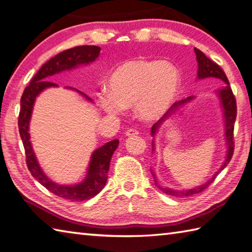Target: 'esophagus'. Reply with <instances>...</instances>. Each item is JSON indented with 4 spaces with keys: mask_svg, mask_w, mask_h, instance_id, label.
Here are the masks:
<instances>
[{
    "mask_svg": "<svg viewBox=\"0 0 252 252\" xmlns=\"http://www.w3.org/2000/svg\"><path fill=\"white\" fill-rule=\"evenodd\" d=\"M138 133H139V131H138L137 129H135V128H129V129H127L125 135L127 137H133V136H137Z\"/></svg>",
    "mask_w": 252,
    "mask_h": 252,
    "instance_id": "1",
    "label": "esophagus"
}]
</instances>
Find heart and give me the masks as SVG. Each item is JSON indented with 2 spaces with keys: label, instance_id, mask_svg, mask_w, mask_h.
<instances>
[{
  "label": "heart",
  "instance_id": "obj_1",
  "mask_svg": "<svg viewBox=\"0 0 252 252\" xmlns=\"http://www.w3.org/2000/svg\"><path fill=\"white\" fill-rule=\"evenodd\" d=\"M181 73L169 62L133 59L123 62L112 71L99 102L105 112L117 115L123 106L136 103L141 119H160L175 102L181 88Z\"/></svg>",
  "mask_w": 252,
  "mask_h": 252
}]
</instances>
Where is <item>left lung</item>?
<instances>
[{"instance_id": "1", "label": "left lung", "mask_w": 252, "mask_h": 252, "mask_svg": "<svg viewBox=\"0 0 252 252\" xmlns=\"http://www.w3.org/2000/svg\"><path fill=\"white\" fill-rule=\"evenodd\" d=\"M194 53L197 55V61H198V78L199 79H203V78H208V77H213V78H219L222 79L226 86L224 87L223 89L219 90V95L220 97V101H222V106L224 109V117H225V129H226V132H225V136H226V145H227V156L226 158H225V162L222 165V167L220 168V171L217 172V174H214V176L205 183L204 185L197 188L193 189H188V190H174V189H168V188H163L161 187L160 185H158L157 182V177L155 175V173H152L153 177H155V183L157 186L161 189V190L169 194V196L173 197H190L192 194H196L199 192H202L205 188L209 187L210 184H212L214 182L215 177L218 176V174L224 169L225 167L227 166V164L229 163V161L232 160L233 153H234V148H235V142H234V125H235V121H236V116H237V105H236V99L235 95L232 91V88L229 86V81L227 79L226 75H225L224 70L220 67V65H218L215 62H213L212 60H210L209 58H207L201 51L199 49L194 48ZM193 99V96H188L186 99L177 101L174 103L171 107H169L168 111L164 114L160 120H158L156 124H153L152 128H151V135L155 136L158 127L161 126V124L163 122H165L168 116H171L174 112H175L176 109H178L179 106L184 105L185 103H187L188 101H190ZM155 149V143L152 141V150Z\"/></svg>"}]
</instances>
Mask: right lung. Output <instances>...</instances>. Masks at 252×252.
Instances as JSON below:
<instances>
[{"instance_id": "1", "label": "right lung", "mask_w": 252, "mask_h": 252, "mask_svg": "<svg viewBox=\"0 0 252 252\" xmlns=\"http://www.w3.org/2000/svg\"><path fill=\"white\" fill-rule=\"evenodd\" d=\"M100 50L101 49L95 47V45H81V47L65 50L55 55L54 58L43 64L42 67L32 77L29 86L25 88L22 99H20L18 129L25 148L26 163H27L28 169L32 173V175L49 191L61 198L70 200V201H84V200L94 197L102 190L107 181L111 158L115 149L119 147L120 141L117 139L112 140L101 148L96 149L91 157L88 174H87V177L83 183L74 185V186H62V185L49 179L41 169L33 153L32 142L29 140V122L30 117H32L35 96L45 88L58 86L54 83L48 81L49 77L66 69H71L81 64L91 63L99 56ZM77 91L84 94L88 100H91L89 96H87L81 91Z\"/></svg>"}]
</instances>
